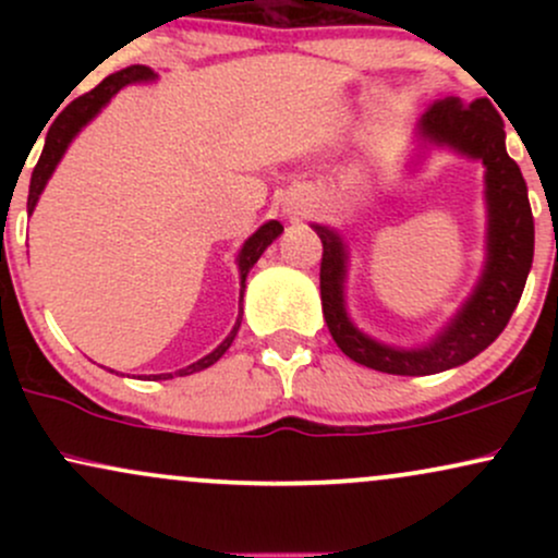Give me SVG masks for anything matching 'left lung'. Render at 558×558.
Returning a JSON list of instances; mask_svg holds the SVG:
<instances>
[{
  "instance_id": "1",
  "label": "left lung",
  "mask_w": 558,
  "mask_h": 558,
  "mask_svg": "<svg viewBox=\"0 0 558 558\" xmlns=\"http://www.w3.org/2000/svg\"><path fill=\"white\" fill-rule=\"evenodd\" d=\"M422 136L448 144L464 155L483 159L488 168V265L483 280L438 341L417 351H399L375 343L349 323L343 310L345 252L336 233L315 226L323 241L319 296L323 315L338 349L349 360L388 375H435L470 362L501 336L520 304L527 272L533 267L535 222L527 183L520 165L506 155L504 120L488 99L462 101L457 96L435 101L420 123Z\"/></svg>"
}]
</instances>
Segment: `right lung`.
Wrapping results in <instances>:
<instances>
[{
    "label": "right lung",
    "instance_id": "right-lung-1",
    "mask_svg": "<svg viewBox=\"0 0 558 558\" xmlns=\"http://www.w3.org/2000/svg\"><path fill=\"white\" fill-rule=\"evenodd\" d=\"M151 78H155V70H151V68L131 65V68L120 70V73L107 75V78L101 81L99 86L92 88V92H88V94L78 96V99H73L65 107V110L57 114L54 123L49 125L47 138H44V149H41V157H38L36 168H34V175H31L28 213H34V207H36L38 196H41L44 185H47L49 178H52L57 162H60L62 155H65L68 144H70V141H73L75 133H78L81 128L86 125L88 120H92L94 114L99 112L101 107H105L107 101H110L112 96L120 92V88L128 86V83L151 81ZM280 233H283V226H280L278 220H270V222H267V226H262L257 233L252 235V239L243 243V248H241V254H239L241 299H243V288H246L248 270H252V267L257 265V259L262 257V252H265V248L270 246V243L278 239ZM239 328H241V315H239V323H235V328L230 330V336L220 345H217L213 354H207V356H204V360L189 364V367H185V369H178L175 375H191V373H198V369H207L209 364H215L230 349V343H233V338H235V332H239ZM155 377H172V375H155Z\"/></svg>",
    "mask_w": 558,
    "mask_h": 558
}]
</instances>
